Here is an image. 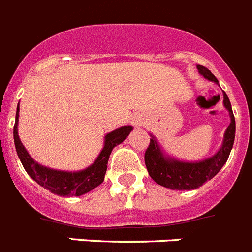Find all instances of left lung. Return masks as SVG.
<instances>
[{
  "instance_id": "obj_1",
  "label": "left lung",
  "mask_w": 252,
  "mask_h": 252,
  "mask_svg": "<svg viewBox=\"0 0 252 252\" xmlns=\"http://www.w3.org/2000/svg\"><path fill=\"white\" fill-rule=\"evenodd\" d=\"M199 73L207 80L218 84V80L214 74L203 65L198 64ZM223 105L228 110L231 123L224 133L222 147L214 156L199 162H184L179 159L166 157L159 148L156 138L151 135L150 146L144 153V162L151 178L161 187L172 190H192L202 187L205 181L211 180L220 172L223 165L227 162L231 153L233 142H235L236 123L232 113V106L228 96L223 91Z\"/></svg>"
}]
</instances>
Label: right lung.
<instances>
[{
    "label": "right lung",
    "mask_w": 252,
    "mask_h": 252,
    "mask_svg": "<svg viewBox=\"0 0 252 252\" xmlns=\"http://www.w3.org/2000/svg\"><path fill=\"white\" fill-rule=\"evenodd\" d=\"M17 123H19V105H17L16 119H15L14 126V142L17 156L20 158L25 171L29 174L32 180L36 181L44 189L60 196H80L91 191L96 187H99L104 181L111 151L115 146L122 143L133 129L130 126H126L108 133L105 135L104 148L101 150L97 158L95 159V162L85 170L69 172L48 168L35 162L19 138Z\"/></svg>",
    "instance_id": "obj_1"
}]
</instances>
